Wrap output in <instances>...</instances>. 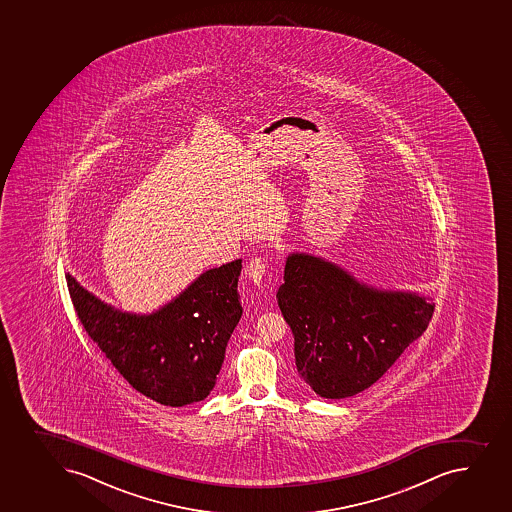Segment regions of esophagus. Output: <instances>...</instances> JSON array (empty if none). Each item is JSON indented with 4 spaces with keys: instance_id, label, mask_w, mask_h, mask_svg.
<instances>
[{
    "instance_id": "obj_1",
    "label": "esophagus",
    "mask_w": 512,
    "mask_h": 512,
    "mask_svg": "<svg viewBox=\"0 0 512 512\" xmlns=\"http://www.w3.org/2000/svg\"><path fill=\"white\" fill-rule=\"evenodd\" d=\"M267 270H269V264H267L265 257H253L245 265V275L252 280L253 284H260Z\"/></svg>"
}]
</instances>
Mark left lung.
<instances>
[{"instance_id":"left-lung-1","label":"left lung","mask_w":512,"mask_h":512,"mask_svg":"<svg viewBox=\"0 0 512 512\" xmlns=\"http://www.w3.org/2000/svg\"><path fill=\"white\" fill-rule=\"evenodd\" d=\"M279 307L295 339L300 377L325 399L377 382L424 334L436 304L360 285L337 265L304 253L285 264Z\"/></svg>"}]
</instances>
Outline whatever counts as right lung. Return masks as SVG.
Segmentation results:
<instances>
[{"label":"right lung","mask_w":512,"mask_h":512,"mask_svg":"<svg viewBox=\"0 0 512 512\" xmlns=\"http://www.w3.org/2000/svg\"><path fill=\"white\" fill-rule=\"evenodd\" d=\"M242 260L208 270L157 314H123L66 275L88 337L133 389L170 407L200 402L217 384L228 339L242 317Z\"/></svg>","instance_id":"add662e5"}]
</instances>
